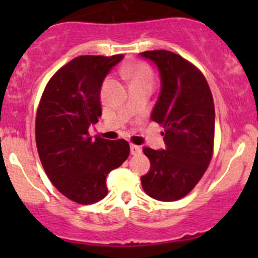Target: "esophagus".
I'll return each instance as SVG.
<instances>
[{
    "label": "esophagus",
    "mask_w": 258,
    "mask_h": 258,
    "mask_svg": "<svg viewBox=\"0 0 258 258\" xmlns=\"http://www.w3.org/2000/svg\"><path fill=\"white\" fill-rule=\"evenodd\" d=\"M142 152V147L141 146H137V145H131V155L136 156L139 153Z\"/></svg>",
    "instance_id": "1"
}]
</instances>
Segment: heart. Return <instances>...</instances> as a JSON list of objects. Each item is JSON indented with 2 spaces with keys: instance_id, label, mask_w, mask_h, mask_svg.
<instances>
[{
  "instance_id": "1",
  "label": "heart",
  "mask_w": 258,
  "mask_h": 258,
  "mask_svg": "<svg viewBox=\"0 0 258 258\" xmlns=\"http://www.w3.org/2000/svg\"><path fill=\"white\" fill-rule=\"evenodd\" d=\"M124 75L131 83H152L153 72L148 64L136 62L124 69Z\"/></svg>"
}]
</instances>
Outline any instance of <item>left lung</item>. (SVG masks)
I'll return each mask as SVG.
<instances>
[{
    "mask_svg": "<svg viewBox=\"0 0 258 258\" xmlns=\"http://www.w3.org/2000/svg\"><path fill=\"white\" fill-rule=\"evenodd\" d=\"M161 75L160 97L151 118L163 127L166 150L144 147L151 162L142 188L157 201L172 202L195 188L213 155L215 105L204 74L186 58L166 49L145 51Z\"/></svg>",
    "mask_w": 258,
    "mask_h": 258,
    "instance_id": "8db88e82",
    "label": "left lung"
}]
</instances>
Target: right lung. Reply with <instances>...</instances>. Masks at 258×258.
<instances>
[{
    "label": "right lung",
    "mask_w": 258,
    "mask_h": 258,
    "mask_svg": "<svg viewBox=\"0 0 258 258\" xmlns=\"http://www.w3.org/2000/svg\"><path fill=\"white\" fill-rule=\"evenodd\" d=\"M123 54L79 56L49 79L36 113L35 135L46 175L63 196L80 205L106 197V176L130 155L124 140L88 136L98 122L102 81Z\"/></svg>",
    "instance_id": "right-lung-1"
}]
</instances>
